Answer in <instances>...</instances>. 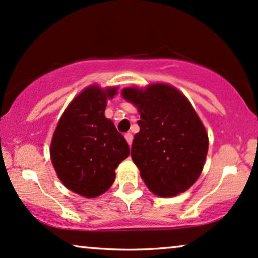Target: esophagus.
<instances>
[{
    "label": "esophagus",
    "mask_w": 258,
    "mask_h": 258,
    "mask_svg": "<svg viewBox=\"0 0 258 258\" xmlns=\"http://www.w3.org/2000/svg\"><path fill=\"white\" fill-rule=\"evenodd\" d=\"M124 138H125L126 142H128V145L132 146V144H133V134H132V133H126V134L124 135Z\"/></svg>",
    "instance_id": "1"
}]
</instances>
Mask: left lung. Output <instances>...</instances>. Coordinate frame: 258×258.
<instances>
[{"mask_svg":"<svg viewBox=\"0 0 258 258\" xmlns=\"http://www.w3.org/2000/svg\"><path fill=\"white\" fill-rule=\"evenodd\" d=\"M122 95L140 112L132 158L145 184L160 197L184 192L201 174L208 152V135L196 111L166 84L124 88Z\"/></svg>","mask_w":258,"mask_h":258,"instance_id":"obj_1","label":"left lung"}]
</instances>
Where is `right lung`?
Wrapping results in <instances>:
<instances>
[{"label":"right lung","instance_id":"right-lung-1","mask_svg":"<svg viewBox=\"0 0 258 258\" xmlns=\"http://www.w3.org/2000/svg\"><path fill=\"white\" fill-rule=\"evenodd\" d=\"M116 93V87L85 88L63 112L50 145V157L61 182L87 199L112 185L114 170L130 153L125 139L104 114L106 100Z\"/></svg>","mask_w":258,"mask_h":258}]
</instances>
